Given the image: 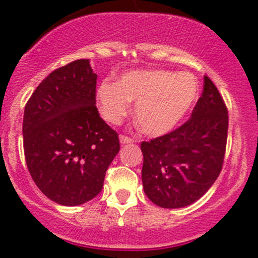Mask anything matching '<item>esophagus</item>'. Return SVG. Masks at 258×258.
I'll use <instances>...</instances> for the list:
<instances>
[{
  "mask_svg": "<svg viewBox=\"0 0 258 258\" xmlns=\"http://www.w3.org/2000/svg\"><path fill=\"white\" fill-rule=\"evenodd\" d=\"M119 142H121L122 145H127V144H132V142H134V140H132L131 137L121 135V136H119Z\"/></svg>",
  "mask_w": 258,
  "mask_h": 258,
  "instance_id": "1",
  "label": "esophagus"
}]
</instances>
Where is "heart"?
I'll use <instances>...</instances> for the list:
<instances>
[{"instance_id": "b5f03b06", "label": "heart", "mask_w": 258, "mask_h": 258, "mask_svg": "<svg viewBox=\"0 0 258 258\" xmlns=\"http://www.w3.org/2000/svg\"><path fill=\"white\" fill-rule=\"evenodd\" d=\"M199 92L197 79L189 72L136 70L122 75L116 83H101L96 95L102 116L113 124L127 116L130 102H136L135 118L141 131L158 137L176 128Z\"/></svg>"}]
</instances>
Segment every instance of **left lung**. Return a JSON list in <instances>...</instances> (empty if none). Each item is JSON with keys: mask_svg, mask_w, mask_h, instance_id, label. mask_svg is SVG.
<instances>
[{"mask_svg": "<svg viewBox=\"0 0 258 258\" xmlns=\"http://www.w3.org/2000/svg\"><path fill=\"white\" fill-rule=\"evenodd\" d=\"M227 130V107L205 76L204 92L188 121L141 144L146 196L163 209H181L201 199L222 170Z\"/></svg>", "mask_w": 258, "mask_h": 258, "instance_id": "1", "label": "left lung"}]
</instances>
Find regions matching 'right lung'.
Listing matches in <instances>:
<instances>
[{"mask_svg": "<svg viewBox=\"0 0 258 258\" xmlns=\"http://www.w3.org/2000/svg\"><path fill=\"white\" fill-rule=\"evenodd\" d=\"M88 59L54 70L27 101L22 134L30 175L45 196L79 206L97 196L119 151L118 135L96 107Z\"/></svg>", "mask_w": 258, "mask_h": 258, "instance_id": "right-lung-1", "label": "right lung"}]
</instances>
